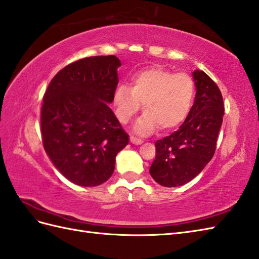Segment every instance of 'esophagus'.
Masks as SVG:
<instances>
[{
  "instance_id": "esophagus-1",
  "label": "esophagus",
  "mask_w": 259,
  "mask_h": 259,
  "mask_svg": "<svg viewBox=\"0 0 259 259\" xmlns=\"http://www.w3.org/2000/svg\"><path fill=\"white\" fill-rule=\"evenodd\" d=\"M130 142L134 143V144H141L143 141L141 140V139H139L135 136H130Z\"/></svg>"
}]
</instances>
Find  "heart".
<instances>
[{
    "label": "heart",
    "instance_id": "1",
    "mask_svg": "<svg viewBox=\"0 0 259 259\" xmlns=\"http://www.w3.org/2000/svg\"><path fill=\"white\" fill-rule=\"evenodd\" d=\"M195 82L187 73H174L160 65L143 69L132 75L130 88L120 84L112 103L118 120L128 123L143 104V116L135 125L138 134L155 129L163 134L177 129L186 120L194 104Z\"/></svg>",
    "mask_w": 259,
    "mask_h": 259
}]
</instances>
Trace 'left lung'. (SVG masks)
<instances>
[{"mask_svg":"<svg viewBox=\"0 0 259 259\" xmlns=\"http://www.w3.org/2000/svg\"><path fill=\"white\" fill-rule=\"evenodd\" d=\"M195 103L180 129L155 142L156 155L150 167L153 180L165 187L190 182L213 157L223 115L218 85L203 71L196 70Z\"/></svg>","mask_w":259,"mask_h":259,"instance_id":"8db88e82","label":"left lung"}]
</instances>
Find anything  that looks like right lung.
<instances>
[{
    "label": "right lung",
    "mask_w": 259,
    "mask_h": 259,
    "mask_svg": "<svg viewBox=\"0 0 259 259\" xmlns=\"http://www.w3.org/2000/svg\"><path fill=\"white\" fill-rule=\"evenodd\" d=\"M120 65L116 56L79 59L59 71L45 92L44 148L58 170L78 186H98L109 180L116 155L129 143L108 106Z\"/></svg>",
    "instance_id": "1"
}]
</instances>
